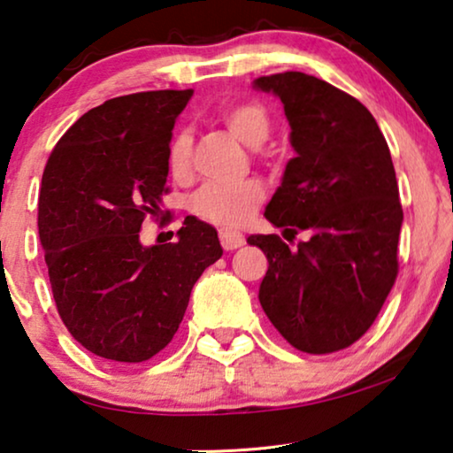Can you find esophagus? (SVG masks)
Segmentation results:
<instances>
[{
  "mask_svg": "<svg viewBox=\"0 0 453 453\" xmlns=\"http://www.w3.org/2000/svg\"><path fill=\"white\" fill-rule=\"evenodd\" d=\"M220 243L226 251L239 250V247L245 245V234L237 231H220Z\"/></svg>",
  "mask_w": 453,
  "mask_h": 453,
  "instance_id": "obj_1",
  "label": "esophagus"
}]
</instances>
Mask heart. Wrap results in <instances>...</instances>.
<instances>
[{
    "mask_svg": "<svg viewBox=\"0 0 453 453\" xmlns=\"http://www.w3.org/2000/svg\"><path fill=\"white\" fill-rule=\"evenodd\" d=\"M225 123L239 142L257 148L268 140L272 123L262 104L241 103L226 107L220 113ZM194 138L188 129H179L169 144V166L173 175L181 177L189 171ZM264 200V188L253 179L239 183H206L191 196L189 210L197 219L219 226H241L256 212Z\"/></svg>",
    "mask_w": 453,
    "mask_h": 453,
    "instance_id": "heart-1",
    "label": "heart"
}]
</instances>
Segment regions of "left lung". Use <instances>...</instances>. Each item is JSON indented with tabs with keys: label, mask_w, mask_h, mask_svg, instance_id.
Here are the masks:
<instances>
[{
	"label": "left lung",
	"mask_w": 453,
	"mask_h": 453,
	"mask_svg": "<svg viewBox=\"0 0 453 453\" xmlns=\"http://www.w3.org/2000/svg\"><path fill=\"white\" fill-rule=\"evenodd\" d=\"M284 104L295 158L264 216L309 239L251 234L268 257L259 303L296 350L327 355L357 342L398 276L404 214L388 142L357 98L303 72L253 80Z\"/></svg>",
	"instance_id": "obj_1"
}]
</instances>
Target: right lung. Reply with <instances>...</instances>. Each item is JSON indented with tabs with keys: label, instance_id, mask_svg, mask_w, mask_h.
<instances>
[{
	"label": "right lung",
	"instance_id": "add662e5",
	"mask_svg": "<svg viewBox=\"0 0 453 453\" xmlns=\"http://www.w3.org/2000/svg\"><path fill=\"white\" fill-rule=\"evenodd\" d=\"M194 90L117 96L84 113L42 173L39 234L53 299L92 355L142 363L171 342L202 272L222 256L216 228L188 216L175 243L142 245L166 194L173 127Z\"/></svg>",
	"mask_w": 453,
	"mask_h": 453
}]
</instances>
